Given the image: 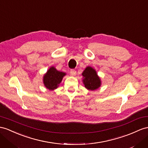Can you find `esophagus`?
<instances>
[{
  "label": "esophagus",
  "mask_w": 148,
  "mask_h": 148,
  "mask_svg": "<svg viewBox=\"0 0 148 148\" xmlns=\"http://www.w3.org/2000/svg\"><path fill=\"white\" fill-rule=\"evenodd\" d=\"M70 73H71V75H75V74H76V71H75V70H74V69H71Z\"/></svg>",
  "instance_id": "1"
}]
</instances>
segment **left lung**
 Listing matches in <instances>:
<instances>
[{
	"label": "left lung",
	"mask_w": 148,
	"mask_h": 148,
	"mask_svg": "<svg viewBox=\"0 0 148 148\" xmlns=\"http://www.w3.org/2000/svg\"><path fill=\"white\" fill-rule=\"evenodd\" d=\"M82 75L83 76L82 81L85 88L88 90H96L101 86V79L98 76L96 70L92 67H87L82 73Z\"/></svg>",
	"instance_id": "8db88e82"
}]
</instances>
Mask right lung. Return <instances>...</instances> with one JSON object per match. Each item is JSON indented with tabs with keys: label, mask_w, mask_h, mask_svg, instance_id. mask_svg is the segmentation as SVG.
<instances>
[{
	"label": "right lung",
	"mask_w": 148,
	"mask_h": 148,
	"mask_svg": "<svg viewBox=\"0 0 148 148\" xmlns=\"http://www.w3.org/2000/svg\"><path fill=\"white\" fill-rule=\"evenodd\" d=\"M66 73L57 70L54 67H51L43 77V82L45 88L49 90L58 88Z\"/></svg>",
	"instance_id": "add662e5"
}]
</instances>
